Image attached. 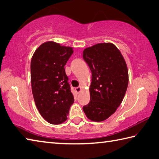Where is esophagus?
I'll return each instance as SVG.
<instances>
[{
	"label": "esophagus",
	"instance_id": "esophagus-1",
	"mask_svg": "<svg viewBox=\"0 0 159 159\" xmlns=\"http://www.w3.org/2000/svg\"><path fill=\"white\" fill-rule=\"evenodd\" d=\"M80 91H81V87H80V86L78 87V88H76V92L78 93V94H79V93Z\"/></svg>",
	"mask_w": 159,
	"mask_h": 159
}]
</instances>
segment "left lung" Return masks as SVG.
Returning <instances> with one entry per match:
<instances>
[{"mask_svg":"<svg viewBox=\"0 0 159 159\" xmlns=\"http://www.w3.org/2000/svg\"><path fill=\"white\" fill-rule=\"evenodd\" d=\"M83 57L92 71L90 101L83 110L89 119L105 120L116 111L128 85V70L112 43H98L84 49Z\"/></svg>","mask_w":159,"mask_h":159,"instance_id":"left-lung-1","label":"left lung"}]
</instances>
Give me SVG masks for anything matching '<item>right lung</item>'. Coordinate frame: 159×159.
Returning <instances> with one entry per match:
<instances>
[{
	"label": "right lung",
	"mask_w": 159,
	"mask_h": 159,
	"mask_svg": "<svg viewBox=\"0 0 159 159\" xmlns=\"http://www.w3.org/2000/svg\"><path fill=\"white\" fill-rule=\"evenodd\" d=\"M73 52L70 47L49 41L36 49L31 61V85L36 106L43 119L54 125L67 120L74 101L64 68Z\"/></svg>",
	"instance_id": "obj_1"
}]
</instances>
